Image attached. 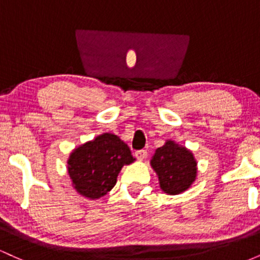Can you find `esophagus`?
I'll list each match as a JSON object with an SVG mask.
<instances>
[{"label": "esophagus", "mask_w": 260, "mask_h": 260, "mask_svg": "<svg viewBox=\"0 0 260 260\" xmlns=\"http://www.w3.org/2000/svg\"><path fill=\"white\" fill-rule=\"evenodd\" d=\"M134 155H136V157L139 161H143L145 159V157H147V151H145V150H138V151H136V153H134Z\"/></svg>", "instance_id": "34e87169"}]
</instances>
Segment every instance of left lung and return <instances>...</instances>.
I'll return each instance as SVG.
<instances>
[{
    "label": "left lung",
    "mask_w": 260,
    "mask_h": 260,
    "mask_svg": "<svg viewBox=\"0 0 260 260\" xmlns=\"http://www.w3.org/2000/svg\"><path fill=\"white\" fill-rule=\"evenodd\" d=\"M150 166L159 178L160 189L170 196L181 194L194 183L198 174L192 150L168 139L162 147L155 150Z\"/></svg>",
    "instance_id": "8db88e82"
}]
</instances>
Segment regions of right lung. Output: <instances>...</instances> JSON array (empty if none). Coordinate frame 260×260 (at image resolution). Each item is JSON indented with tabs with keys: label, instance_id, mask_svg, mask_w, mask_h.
Instances as JSON below:
<instances>
[{
	"label": "right lung",
	"instance_id": "right-lung-1",
	"mask_svg": "<svg viewBox=\"0 0 260 260\" xmlns=\"http://www.w3.org/2000/svg\"><path fill=\"white\" fill-rule=\"evenodd\" d=\"M136 159L120 137L103 133L74 148L67 160V171L76 192L96 201L115 187L123 166Z\"/></svg>",
	"mask_w": 260,
	"mask_h": 260
}]
</instances>
